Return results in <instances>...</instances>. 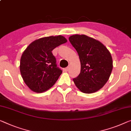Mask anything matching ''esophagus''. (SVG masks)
Here are the masks:
<instances>
[{
	"mask_svg": "<svg viewBox=\"0 0 131 131\" xmlns=\"http://www.w3.org/2000/svg\"><path fill=\"white\" fill-rule=\"evenodd\" d=\"M69 69V67H66L65 68H63V71L65 72H68Z\"/></svg>",
	"mask_w": 131,
	"mask_h": 131,
	"instance_id": "1",
	"label": "esophagus"
}]
</instances>
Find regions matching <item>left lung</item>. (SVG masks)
Here are the masks:
<instances>
[{"label": "left lung", "instance_id": "obj_1", "mask_svg": "<svg viewBox=\"0 0 131 131\" xmlns=\"http://www.w3.org/2000/svg\"><path fill=\"white\" fill-rule=\"evenodd\" d=\"M69 40L78 52L81 66L74 83L83 93L95 92L105 85L112 72L110 52L99 41L84 35H72Z\"/></svg>", "mask_w": 131, "mask_h": 131}]
</instances>
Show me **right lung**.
Masks as SVG:
<instances>
[{
	"label": "right lung",
	"instance_id": "right-lung-1",
	"mask_svg": "<svg viewBox=\"0 0 131 131\" xmlns=\"http://www.w3.org/2000/svg\"><path fill=\"white\" fill-rule=\"evenodd\" d=\"M67 42L65 37L49 36L36 40L23 52L20 71L23 81L31 90L41 93L50 88L62 73L52 51Z\"/></svg>",
	"mask_w": 131,
	"mask_h": 131
}]
</instances>
